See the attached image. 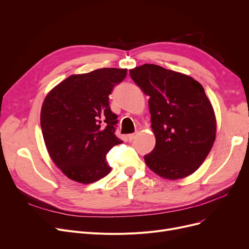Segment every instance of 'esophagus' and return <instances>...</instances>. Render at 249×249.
I'll use <instances>...</instances> for the list:
<instances>
[{"label": "esophagus", "mask_w": 249, "mask_h": 249, "mask_svg": "<svg viewBox=\"0 0 249 249\" xmlns=\"http://www.w3.org/2000/svg\"><path fill=\"white\" fill-rule=\"evenodd\" d=\"M137 132L136 133H132V134H129L128 135V139H129V141H132V140H134L135 138H136V136H137Z\"/></svg>", "instance_id": "obj_1"}]
</instances>
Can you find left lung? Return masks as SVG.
<instances>
[{"label": "left lung", "instance_id": "left-lung-1", "mask_svg": "<svg viewBox=\"0 0 249 249\" xmlns=\"http://www.w3.org/2000/svg\"><path fill=\"white\" fill-rule=\"evenodd\" d=\"M149 96L155 147L144 156L153 173L166 179L194 174L211 151L216 116L204 88L190 75L145 63L129 71Z\"/></svg>", "mask_w": 249, "mask_h": 249}]
</instances>
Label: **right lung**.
<instances>
[{
  "mask_svg": "<svg viewBox=\"0 0 249 249\" xmlns=\"http://www.w3.org/2000/svg\"><path fill=\"white\" fill-rule=\"evenodd\" d=\"M126 69H100L72 74L45 97L40 125L50 158L69 178L91 184L110 172V149L123 141L115 135L117 115L109 106L114 86Z\"/></svg>",
  "mask_w": 249,
  "mask_h": 249,
  "instance_id": "right-lung-1",
  "label": "right lung"
}]
</instances>
